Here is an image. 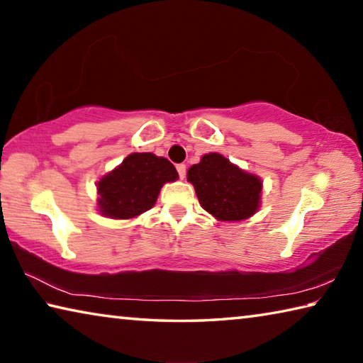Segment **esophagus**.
Listing matches in <instances>:
<instances>
[{
	"instance_id": "34e87169",
	"label": "esophagus",
	"mask_w": 363,
	"mask_h": 363,
	"mask_svg": "<svg viewBox=\"0 0 363 363\" xmlns=\"http://www.w3.org/2000/svg\"><path fill=\"white\" fill-rule=\"evenodd\" d=\"M176 169H177V173H179V177H181V179H184V177H186V164H184V163H181V164H177V167H176Z\"/></svg>"
}]
</instances>
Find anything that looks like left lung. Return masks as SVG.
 <instances>
[{
	"label": "left lung",
	"mask_w": 363,
	"mask_h": 363,
	"mask_svg": "<svg viewBox=\"0 0 363 363\" xmlns=\"http://www.w3.org/2000/svg\"><path fill=\"white\" fill-rule=\"evenodd\" d=\"M201 208L223 223H235L253 216L261 206L262 181L220 153L211 152L187 171Z\"/></svg>",
	"instance_id": "left-lung-1"
}]
</instances>
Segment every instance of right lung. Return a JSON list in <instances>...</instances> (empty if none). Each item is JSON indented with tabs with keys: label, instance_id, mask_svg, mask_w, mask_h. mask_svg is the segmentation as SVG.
<instances>
[{
	"label": "right lung",
	"instance_id": "obj_1",
	"mask_svg": "<svg viewBox=\"0 0 363 363\" xmlns=\"http://www.w3.org/2000/svg\"><path fill=\"white\" fill-rule=\"evenodd\" d=\"M177 174L173 163L150 152L130 153L97 181V210L110 219H134L157 203L158 194Z\"/></svg>",
	"mask_w": 363,
	"mask_h": 363
}]
</instances>
